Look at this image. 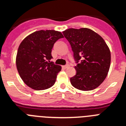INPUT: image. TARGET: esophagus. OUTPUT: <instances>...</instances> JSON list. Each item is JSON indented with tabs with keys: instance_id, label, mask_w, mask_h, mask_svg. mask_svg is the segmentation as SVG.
Masks as SVG:
<instances>
[{
	"instance_id": "esophagus-1",
	"label": "esophagus",
	"mask_w": 126,
	"mask_h": 126,
	"mask_svg": "<svg viewBox=\"0 0 126 126\" xmlns=\"http://www.w3.org/2000/svg\"><path fill=\"white\" fill-rule=\"evenodd\" d=\"M69 64H66V65H63V66H62V67H63L64 69H66V68H67V67H69Z\"/></svg>"
}]
</instances>
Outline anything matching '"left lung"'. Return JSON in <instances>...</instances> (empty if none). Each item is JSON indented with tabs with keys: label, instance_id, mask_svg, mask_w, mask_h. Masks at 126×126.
Listing matches in <instances>:
<instances>
[{
	"label": "left lung",
	"instance_id": "8db88e82",
	"mask_svg": "<svg viewBox=\"0 0 126 126\" xmlns=\"http://www.w3.org/2000/svg\"><path fill=\"white\" fill-rule=\"evenodd\" d=\"M69 41L77 63V73L70 79L74 88L91 91L104 82L111 64L110 48L101 36L89 28H69L62 32Z\"/></svg>",
	"mask_w": 126,
	"mask_h": 126
}]
</instances>
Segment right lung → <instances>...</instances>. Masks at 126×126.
Here are the masks:
<instances>
[{
    "mask_svg": "<svg viewBox=\"0 0 126 126\" xmlns=\"http://www.w3.org/2000/svg\"><path fill=\"white\" fill-rule=\"evenodd\" d=\"M61 32L55 30H40L24 39L18 47L16 57V69L27 86L35 90H44L55 83L62 67L53 64L51 49Z\"/></svg>",
    "mask_w": 126,
    "mask_h": 126,
    "instance_id": "right-lung-1",
    "label": "right lung"
}]
</instances>
